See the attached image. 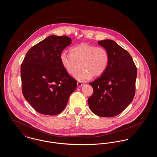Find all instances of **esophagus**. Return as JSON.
<instances>
[{"label": "esophagus", "instance_id": "1", "mask_svg": "<svg viewBox=\"0 0 157 157\" xmlns=\"http://www.w3.org/2000/svg\"><path fill=\"white\" fill-rule=\"evenodd\" d=\"M77 85H78V87H81V86H82L83 85V84L82 83V82H78Z\"/></svg>", "mask_w": 157, "mask_h": 157}]
</instances>
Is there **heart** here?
<instances>
[{"instance_id": "b5f03b06", "label": "heart", "mask_w": 157, "mask_h": 157, "mask_svg": "<svg viewBox=\"0 0 157 157\" xmlns=\"http://www.w3.org/2000/svg\"><path fill=\"white\" fill-rule=\"evenodd\" d=\"M60 59L69 75H75L82 67V72L74 76L76 79L84 82L90 79L93 76L98 78L104 74L109 65V56L103 47L81 44L72 47L70 53L63 52Z\"/></svg>"}]
</instances>
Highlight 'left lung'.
I'll list each match as a JSON object with an SVG mask.
<instances>
[{"instance_id": "8db88e82", "label": "left lung", "mask_w": 157, "mask_h": 157, "mask_svg": "<svg viewBox=\"0 0 157 157\" xmlns=\"http://www.w3.org/2000/svg\"><path fill=\"white\" fill-rule=\"evenodd\" d=\"M98 42L108 51L109 62L104 74L90 83L94 93L88 102L94 114L112 117L132 101L137 70L130 54L115 41L105 39Z\"/></svg>"}]
</instances>
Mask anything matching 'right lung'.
<instances>
[{
    "label": "right lung",
    "instance_id": "1",
    "mask_svg": "<svg viewBox=\"0 0 157 157\" xmlns=\"http://www.w3.org/2000/svg\"><path fill=\"white\" fill-rule=\"evenodd\" d=\"M67 36L51 35L32 47L21 67L23 95L37 112L56 115L67 104L76 81L63 67L60 56L71 44Z\"/></svg>",
    "mask_w": 157,
    "mask_h": 157
}]
</instances>
